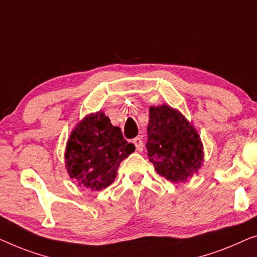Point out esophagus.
<instances>
[{
	"mask_svg": "<svg viewBox=\"0 0 257 257\" xmlns=\"http://www.w3.org/2000/svg\"><path fill=\"white\" fill-rule=\"evenodd\" d=\"M133 143L135 144L137 151H140V153H141V151L143 150V141H142V139H141V137H135V139L133 140Z\"/></svg>",
	"mask_w": 257,
	"mask_h": 257,
	"instance_id": "obj_1",
	"label": "esophagus"
}]
</instances>
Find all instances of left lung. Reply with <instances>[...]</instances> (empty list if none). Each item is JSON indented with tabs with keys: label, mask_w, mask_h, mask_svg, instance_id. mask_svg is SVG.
<instances>
[{
	"label": "left lung",
	"mask_w": 257,
	"mask_h": 257,
	"mask_svg": "<svg viewBox=\"0 0 257 257\" xmlns=\"http://www.w3.org/2000/svg\"><path fill=\"white\" fill-rule=\"evenodd\" d=\"M147 150L158 175L185 182L201 168L204 146L197 129L169 104L150 106Z\"/></svg>",
	"instance_id": "8db88e82"
}]
</instances>
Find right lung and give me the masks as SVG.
<instances>
[{
	"label": "right lung",
	"mask_w": 257,
	"mask_h": 257,
	"mask_svg": "<svg viewBox=\"0 0 257 257\" xmlns=\"http://www.w3.org/2000/svg\"><path fill=\"white\" fill-rule=\"evenodd\" d=\"M135 151L103 111L91 113L72 130L65 149V168L79 186L101 191L116 178L121 162Z\"/></svg>",
	"instance_id": "obj_1"
}]
</instances>
